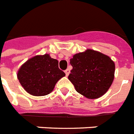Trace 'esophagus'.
<instances>
[{"instance_id":"esophagus-1","label":"esophagus","mask_w":134,"mask_h":134,"mask_svg":"<svg viewBox=\"0 0 134 134\" xmlns=\"http://www.w3.org/2000/svg\"><path fill=\"white\" fill-rule=\"evenodd\" d=\"M65 73H66V76H68V75L70 73V70H69V69H66V70H65Z\"/></svg>"}]
</instances>
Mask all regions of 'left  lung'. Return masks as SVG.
Listing matches in <instances>:
<instances>
[{
    "instance_id": "obj_1",
    "label": "left lung",
    "mask_w": 134,
    "mask_h": 134,
    "mask_svg": "<svg viewBox=\"0 0 134 134\" xmlns=\"http://www.w3.org/2000/svg\"><path fill=\"white\" fill-rule=\"evenodd\" d=\"M72 69L68 75L79 93L96 99L106 93L114 79L115 64L107 55L88 49L73 55Z\"/></svg>"
}]
</instances>
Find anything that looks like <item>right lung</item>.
Instances as JSON below:
<instances>
[{
	"mask_svg": "<svg viewBox=\"0 0 134 134\" xmlns=\"http://www.w3.org/2000/svg\"><path fill=\"white\" fill-rule=\"evenodd\" d=\"M66 75L59 68V62L48 54L30 59L19 68L17 77L32 96H43L53 91L56 83Z\"/></svg>",
	"mask_w": 134,
	"mask_h": 134,
	"instance_id": "1",
	"label": "right lung"
}]
</instances>
